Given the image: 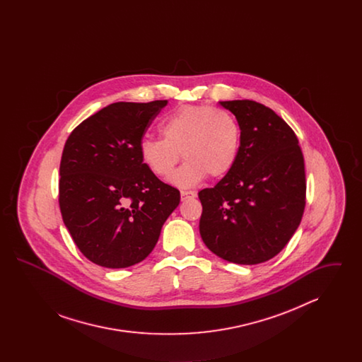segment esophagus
I'll list each match as a JSON object with an SVG mask.
<instances>
[{"label":"esophagus","mask_w":362,"mask_h":362,"mask_svg":"<svg viewBox=\"0 0 362 362\" xmlns=\"http://www.w3.org/2000/svg\"><path fill=\"white\" fill-rule=\"evenodd\" d=\"M180 197H182V201H186V199H189V198H195V197H197V192H195V191L182 189V191H180Z\"/></svg>","instance_id":"1"}]
</instances>
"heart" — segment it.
Segmentation results:
<instances>
[{
	"label": "heart",
	"instance_id": "b5f03b06",
	"mask_svg": "<svg viewBox=\"0 0 362 362\" xmlns=\"http://www.w3.org/2000/svg\"><path fill=\"white\" fill-rule=\"evenodd\" d=\"M160 134L163 139L144 138L139 142L141 161L156 176L167 177L182 153L186 163L170 177L182 189L199 185L207 175L223 177L239 156L240 124L224 108L183 105L163 119Z\"/></svg>",
	"mask_w": 362,
	"mask_h": 362
}]
</instances>
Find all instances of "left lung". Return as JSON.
I'll use <instances>...</instances> for the list:
<instances>
[{"instance_id":"1","label":"left lung","mask_w":362,"mask_h":362,"mask_svg":"<svg viewBox=\"0 0 362 362\" xmlns=\"http://www.w3.org/2000/svg\"><path fill=\"white\" fill-rule=\"evenodd\" d=\"M239 122L235 167L198 192L199 233L217 257L238 264L274 258L292 239L305 207L304 157L289 124L252 100L220 102Z\"/></svg>"}]
</instances>
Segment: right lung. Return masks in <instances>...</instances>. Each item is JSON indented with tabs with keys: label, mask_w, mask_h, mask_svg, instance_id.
<instances>
[{
	"label": "right lung",
	"mask_w": 362,
	"mask_h": 362,
	"mask_svg": "<svg viewBox=\"0 0 362 362\" xmlns=\"http://www.w3.org/2000/svg\"><path fill=\"white\" fill-rule=\"evenodd\" d=\"M168 100L118 102L81 122L59 165L64 224L90 262L129 267L146 258L180 192L163 183L139 157V142Z\"/></svg>",
	"instance_id": "right-lung-1"
}]
</instances>
